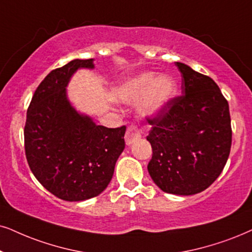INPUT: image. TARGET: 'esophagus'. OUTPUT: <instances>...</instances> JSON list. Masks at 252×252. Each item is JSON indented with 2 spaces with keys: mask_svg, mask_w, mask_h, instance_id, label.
<instances>
[{
  "mask_svg": "<svg viewBox=\"0 0 252 252\" xmlns=\"http://www.w3.org/2000/svg\"><path fill=\"white\" fill-rule=\"evenodd\" d=\"M141 138V132H139V130L136 128V126H130L126 130V137H124V139H126V145H131L133 142L138 141V139Z\"/></svg>",
  "mask_w": 252,
  "mask_h": 252,
  "instance_id": "1",
  "label": "esophagus"
}]
</instances>
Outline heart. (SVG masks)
Listing matches in <instances>:
<instances>
[{
  "instance_id": "b5f03b06",
  "label": "heart",
  "mask_w": 252,
  "mask_h": 252,
  "mask_svg": "<svg viewBox=\"0 0 252 252\" xmlns=\"http://www.w3.org/2000/svg\"><path fill=\"white\" fill-rule=\"evenodd\" d=\"M176 89L177 82L171 75L156 76L152 72H144L120 85L115 89V98L121 103H135L141 99L139 115L150 119L158 115L166 107Z\"/></svg>"
}]
</instances>
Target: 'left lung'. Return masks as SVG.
<instances>
[{
	"label": "left lung",
	"mask_w": 252,
	"mask_h": 252,
	"mask_svg": "<svg viewBox=\"0 0 252 252\" xmlns=\"http://www.w3.org/2000/svg\"><path fill=\"white\" fill-rule=\"evenodd\" d=\"M181 96L166 104L151 124L150 177L165 193L193 195L221 174L231 146L229 104L209 76L183 63Z\"/></svg>",
	"instance_id": "obj_1"
}]
</instances>
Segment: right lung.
<instances>
[{"instance_id":"right-lung-1","label":"right lung","mask_w":252,"mask_h":252,"mask_svg":"<svg viewBox=\"0 0 252 252\" xmlns=\"http://www.w3.org/2000/svg\"><path fill=\"white\" fill-rule=\"evenodd\" d=\"M94 59H74L53 69L40 82L27 111L25 155L33 176L65 201H84L101 194L113 178L124 150L126 126H97L72 106L67 86Z\"/></svg>"}]
</instances>
